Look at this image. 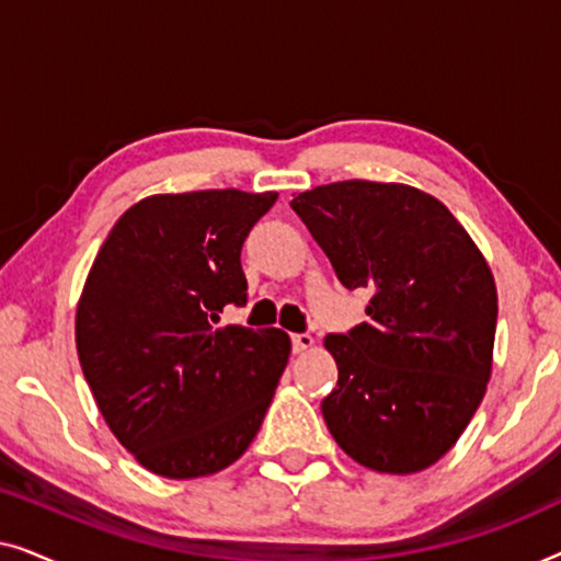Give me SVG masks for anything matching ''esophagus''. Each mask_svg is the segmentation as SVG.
Here are the masks:
<instances>
[{
	"mask_svg": "<svg viewBox=\"0 0 561 561\" xmlns=\"http://www.w3.org/2000/svg\"><path fill=\"white\" fill-rule=\"evenodd\" d=\"M290 344H294L296 355H301V352L313 347V336L311 334H294L290 336Z\"/></svg>",
	"mask_w": 561,
	"mask_h": 561,
	"instance_id": "esophagus-1",
	"label": "esophagus"
}]
</instances>
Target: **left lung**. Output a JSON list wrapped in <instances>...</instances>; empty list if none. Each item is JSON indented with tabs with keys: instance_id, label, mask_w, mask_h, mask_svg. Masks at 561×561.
Here are the masks:
<instances>
[{
	"instance_id": "left-lung-1",
	"label": "left lung",
	"mask_w": 561,
	"mask_h": 561,
	"mask_svg": "<svg viewBox=\"0 0 561 561\" xmlns=\"http://www.w3.org/2000/svg\"><path fill=\"white\" fill-rule=\"evenodd\" d=\"M367 321L327 334L340 367L321 401L334 442L375 472L426 470L455 447L493 370V273L451 211L403 183L340 181L290 202Z\"/></svg>"
}]
</instances>
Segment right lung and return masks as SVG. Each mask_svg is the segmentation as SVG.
Wrapping results in <instances>:
<instances>
[{
  "mask_svg": "<svg viewBox=\"0 0 561 561\" xmlns=\"http://www.w3.org/2000/svg\"><path fill=\"white\" fill-rule=\"evenodd\" d=\"M278 194H158L122 214L91 265L76 350L122 447L150 472L225 470L263 424L290 355L280 329L219 327L248 304L242 244Z\"/></svg>",
  "mask_w": 561,
  "mask_h": 561,
  "instance_id": "add662e5",
  "label": "right lung"
}]
</instances>
